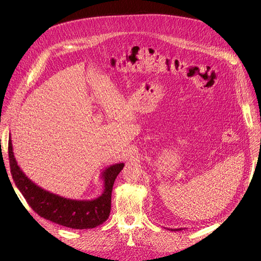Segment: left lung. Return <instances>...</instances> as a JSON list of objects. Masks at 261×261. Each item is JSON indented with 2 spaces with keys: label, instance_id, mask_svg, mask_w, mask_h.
Wrapping results in <instances>:
<instances>
[{
  "label": "left lung",
  "instance_id": "left-lung-1",
  "mask_svg": "<svg viewBox=\"0 0 261 261\" xmlns=\"http://www.w3.org/2000/svg\"><path fill=\"white\" fill-rule=\"evenodd\" d=\"M182 229H183V228H170V230H174V231H175V230H182Z\"/></svg>",
  "mask_w": 261,
  "mask_h": 261
}]
</instances>
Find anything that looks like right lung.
<instances>
[{"mask_svg": "<svg viewBox=\"0 0 261 261\" xmlns=\"http://www.w3.org/2000/svg\"><path fill=\"white\" fill-rule=\"evenodd\" d=\"M8 155L13 182L30 206L40 217L75 229L94 228L102 224L109 218L113 184L116 176L125 166L123 163L114 164L102 170L100 176L103 181V191L101 196L92 200H73L49 193L25 175L13 154L10 136L8 140Z\"/></svg>", "mask_w": 261, "mask_h": 261, "instance_id": "obj_1", "label": "right lung"}]
</instances>
